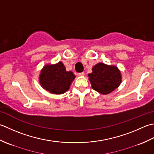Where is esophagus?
<instances>
[{"label":"esophagus","mask_w":154,"mask_h":154,"mask_svg":"<svg viewBox=\"0 0 154 154\" xmlns=\"http://www.w3.org/2000/svg\"><path fill=\"white\" fill-rule=\"evenodd\" d=\"M78 76H84V72H80V73H78Z\"/></svg>","instance_id":"esophagus-1"}]
</instances>
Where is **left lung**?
<instances>
[{
  "label": "left lung",
  "mask_w": 154,
  "mask_h": 154,
  "mask_svg": "<svg viewBox=\"0 0 154 154\" xmlns=\"http://www.w3.org/2000/svg\"><path fill=\"white\" fill-rule=\"evenodd\" d=\"M92 88L102 94H108L115 90L122 82L120 71L116 66L98 63L88 74Z\"/></svg>",
  "instance_id": "1"
}]
</instances>
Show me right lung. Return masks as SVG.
Wrapping results in <instances>:
<instances>
[{
	"label": "right lung",
	"instance_id": "obj_1",
	"mask_svg": "<svg viewBox=\"0 0 154 154\" xmlns=\"http://www.w3.org/2000/svg\"><path fill=\"white\" fill-rule=\"evenodd\" d=\"M72 72L66 70L63 63L44 66L40 72L39 81L44 89L54 94H62L70 88L72 81L75 78Z\"/></svg>",
	"mask_w": 154,
	"mask_h": 154
}]
</instances>
